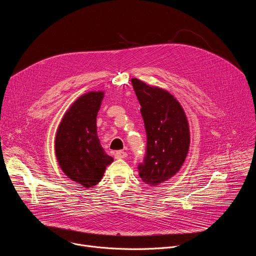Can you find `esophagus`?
I'll use <instances>...</instances> for the list:
<instances>
[{
  "instance_id": "esophagus-1",
  "label": "esophagus",
  "mask_w": 256,
  "mask_h": 256,
  "mask_svg": "<svg viewBox=\"0 0 256 256\" xmlns=\"http://www.w3.org/2000/svg\"><path fill=\"white\" fill-rule=\"evenodd\" d=\"M126 156H128V154L124 151H116L114 154V157L116 159H122V158H126Z\"/></svg>"
}]
</instances>
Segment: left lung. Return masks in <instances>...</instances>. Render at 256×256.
Segmentation results:
<instances>
[{
	"label": "left lung",
	"instance_id": "8db88e82",
	"mask_svg": "<svg viewBox=\"0 0 256 256\" xmlns=\"http://www.w3.org/2000/svg\"><path fill=\"white\" fill-rule=\"evenodd\" d=\"M144 120L147 147L138 165L142 180L159 186L175 175L190 149V136L186 116L179 102L166 90L132 79Z\"/></svg>",
	"mask_w": 256,
	"mask_h": 256
}]
</instances>
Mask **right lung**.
Wrapping results in <instances>:
<instances>
[{
    "label": "right lung",
    "mask_w": 256,
    "mask_h": 256,
    "mask_svg": "<svg viewBox=\"0 0 256 256\" xmlns=\"http://www.w3.org/2000/svg\"><path fill=\"white\" fill-rule=\"evenodd\" d=\"M104 93L89 92L66 112L56 136V155L64 174L89 188L101 180L114 158L103 150L97 136L96 118Z\"/></svg>",
    "instance_id": "1"
}]
</instances>
